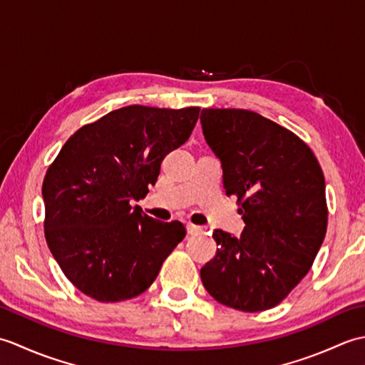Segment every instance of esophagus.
I'll list each match as a JSON object with an SVG mask.
<instances>
[{
    "label": "esophagus",
    "mask_w": 365,
    "mask_h": 365,
    "mask_svg": "<svg viewBox=\"0 0 365 365\" xmlns=\"http://www.w3.org/2000/svg\"><path fill=\"white\" fill-rule=\"evenodd\" d=\"M187 229H188V234H190V235H199L200 232H202V227L196 226V224H188Z\"/></svg>",
    "instance_id": "34e87169"
}]
</instances>
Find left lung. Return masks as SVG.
<instances>
[{"instance_id":"left-lung-1","label":"left lung","mask_w":365,"mask_h":365,"mask_svg":"<svg viewBox=\"0 0 365 365\" xmlns=\"http://www.w3.org/2000/svg\"><path fill=\"white\" fill-rule=\"evenodd\" d=\"M200 123L246 224L240 238L213 232L218 251L200 279L224 306L267 311L307 274L327 235L323 170L302 139L254 111L205 108Z\"/></svg>"}]
</instances>
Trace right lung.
<instances>
[{
	"label": "right lung",
	"mask_w": 365,
	"mask_h": 365,
	"mask_svg": "<svg viewBox=\"0 0 365 365\" xmlns=\"http://www.w3.org/2000/svg\"><path fill=\"white\" fill-rule=\"evenodd\" d=\"M200 108L123 106L76 130L48 170L45 238L66 277L102 302L135 298L187 235L131 207L155 185L163 158L187 143Z\"/></svg>",
	"instance_id": "1"
}]
</instances>
